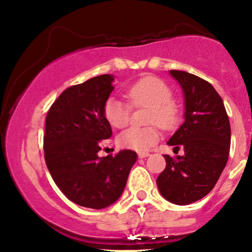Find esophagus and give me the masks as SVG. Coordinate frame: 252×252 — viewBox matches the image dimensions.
<instances>
[{
  "instance_id": "esophagus-1",
  "label": "esophagus",
  "mask_w": 252,
  "mask_h": 252,
  "mask_svg": "<svg viewBox=\"0 0 252 252\" xmlns=\"http://www.w3.org/2000/svg\"><path fill=\"white\" fill-rule=\"evenodd\" d=\"M147 156H149V153H147V152H140V153H138V158H147Z\"/></svg>"
}]
</instances>
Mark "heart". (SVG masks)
Masks as SVG:
<instances>
[{
    "label": "heart",
    "instance_id": "b5f03b06",
    "mask_svg": "<svg viewBox=\"0 0 252 252\" xmlns=\"http://www.w3.org/2000/svg\"><path fill=\"white\" fill-rule=\"evenodd\" d=\"M126 97L135 108L149 106L147 123L153 126H132L118 136V144L123 148L144 152L158 141V124L162 129H173L178 123V108L173 102V90L158 77H143L126 89ZM130 105L116 97H109L103 106L106 122L116 129L124 128L130 121Z\"/></svg>",
    "mask_w": 252,
    "mask_h": 252
}]
</instances>
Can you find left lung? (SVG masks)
<instances>
[{
  "instance_id": "obj_1",
  "label": "left lung",
  "mask_w": 252,
  "mask_h": 252,
  "mask_svg": "<svg viewBox=\"0 0 252 252\" xmlns=\"http://www.w3.org/2000/svg\"><path fill=\"white\" fill-rule=\"evenodd\" d=\"M185 94V122L169 138V146L185 155H163L166 168L156 179L163 198L189 205L207 195L226 166L231 126L224 103L209 82L185 71L170 70Z\"/></svg>"
}]
</instances>
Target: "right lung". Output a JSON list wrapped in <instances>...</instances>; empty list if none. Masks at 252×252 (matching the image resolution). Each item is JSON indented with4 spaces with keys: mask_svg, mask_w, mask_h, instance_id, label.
I'll return each mask as SVG.
<instances>
[{
    "mask_svg": "<svg viewBox=\"0 0 252 252\" xmlns=\"http://www.w3.org/2000/svg\"><path fill=\"white\" fill-rule=\"evenodd\" d=\"M114 77L102 74L70 86L46 116L43 150L60 190L80 206L100 210L120 198L137 154L124 149L99 158L103 141L112 135L103 115Z\"/></svg>",
    "mask_w": 252,
    "mask_h": 252,
    "instance_id": "obj_1",
    "label": "right lung"
}]
</instances>
